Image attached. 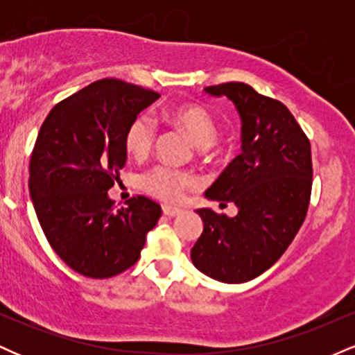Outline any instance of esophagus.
<instances>
[{"label":"esophagus","mask_w":355,"mask_h":355,"mask_svg":"<svg viewBox=\"0 0 355 355\" xmlns=\"http://www.w3.org/2000/svg\"><path fill=\"white\" fill-rule=\"evenodd\" d=\"M164 214L166 217H177V215L182 214L180 209H173V207H168V205H164Z\"/></svg>","instance_id":"1"}]
</instances>
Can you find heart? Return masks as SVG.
<instances>
[{
	"label": "heart",
	"instance_id": "heart-1",
	"mask_svg": "<svg viewBox=\"0 0 355 355\" xmlns=\"http://www.w3.org/2000/svg\"><path fill=\"white\" fill-rule=\"evenodd\" d=\"M170 121L189 133L198 148H209L218 137V123L214 115L200 105H182L166 113ZM158 135L157 120L150 113H141L126 130V152L137 160H144L152 152ZM140 187L146 193L166 203L182 202L185 190L195 187L193 175L175 170L172 166L157 165L140 175Z\"/></svg>",
	"mask_w": 355,
	"mask_h": 355
}]
</instances>
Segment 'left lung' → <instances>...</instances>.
<instances>
[{
    "mask_svg": "<svg viewBox=\"0 0 355 355\" xmlns=\"http://www.w3.org/2000/svg\"><path fill=\"white\" fill-rule=\"evenodd\" d=\"M205 93L227 96L242 120V153L205 191L210 200L234 202L239 214L198 209L203 232L190 257L211 279L242 284L274 266L302 227L312 190L311 141L284 103L250 85L230 81Z\"/></svg>",
    "mask_w": 355,
    "mask_h": 355,
    "instance_id": "8db88e82",
    "label": "left lung"
}]
</instances>
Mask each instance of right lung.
<instances>
[{"label":"right lung","mask_w":355,"mask_h":355,"mask_svg":"<svg viewBox=\"0 0 355 355\" xmlns=\"http://www.w3.org/2000/svg\"><path fill=\"white\" fill-rule=\"evenodd\" d=\"M158 93L105 78L51 108L30 160V195L44 237L78 274L108 279L140 259L162 209L130 198L113 210L108 190L126 162L125 135Z\"/></svg>","instance_id":"obj_1"}]
</instances>
